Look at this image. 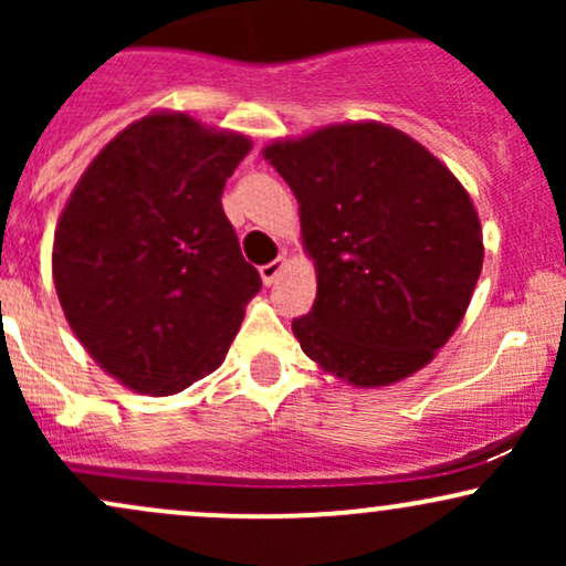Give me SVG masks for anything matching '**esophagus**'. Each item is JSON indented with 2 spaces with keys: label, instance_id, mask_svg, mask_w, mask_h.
<instances>
[{
  "label": "esophagus",
  "instance_id": "34e87169",
  "mask_svg": "<svg viewBox=\"0 0 566 566\" xmlns=\"http://www.w3.org/2000/svg\"><path fill=\"white\" fill-rule=\"evenodd\" d=\"M284 265H287V255H279L276 261H271V263H265V265H261V276H263V282L269 284H274L276 282V276L282 274V269Z\"/></svg>",
  "mask_w": 566,
  "mask_h": 566
}]
</instances>
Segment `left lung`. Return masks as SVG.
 <instances>
[{
    "label": "left lung",
    "instance_id": "obj_1",
    "mask_svg": "<svg viewBox=\"0 0 566 566\" xmlns=\"http://www.w3.org/2000/svg\"><path fill=\"white\" fill-rule=\"evenodd\" d=\"M301 205L316 301L292 333L354 386H388L450 340L482 274V226L441 161L361 122L265 148Z\"/></svg>",
    "mask_w": 566,
    "mask_h": 566
}]
</instances>
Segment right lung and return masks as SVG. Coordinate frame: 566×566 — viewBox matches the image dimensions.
<instances>
[{"instance_id": "right-lung-1", "label": "right lung", "mask_w": 566, "mask_h": 566, "mask_svg": "<svg viewBox=\"0 0 566 566\" xmlns=\"http://www.w3.org/2000/svg\"><path fill=\"white\" fill-rule=\"evenodd\" d=\"M250 140L186 114L122 129L71 193L53 279L90 356L138 394H178L220 367L263 287L220 193Z\"/></svg>"}]
</instances>
